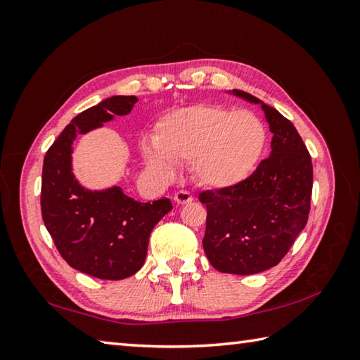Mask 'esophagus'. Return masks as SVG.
I'll use <instances>...</instances> for the list:
<instances>
[{
  "instance_id": "esophagus-1",
  "label": "esophagus",
  "mask_w": 360,
  "mask_h": 360,
  "mask_svg": "<svg viewBox=\"0 0 360 360\" xmlns=\"http://www.w3.org/2000/svg\"><path fill=\"white\" fill-rule=\"evenodd\" d=\"M174 201L178 202V204H188V202H192L193 201V196L190 195L188 192H186V190H179V192H176L174 193Z\"/></svg>"
}]
</instances>
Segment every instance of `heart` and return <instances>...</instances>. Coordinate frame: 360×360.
Masks as SVG:
<instances>
[{"label": "heart", "instance_id": "obj_1", "mask_svg": "<svg viewBox=\"0 0 360 360\" xmlns=\"http://www.w3.org/2000/svg\"><path fill=\"white\" fill-rule=\"evenodd\" d=\"M266 141V128L254 112L198 103L160 117L155 141L142 143V155L167 178L174 174L178 162L192 160L195 178L202 186L229 188L255 170Z\"/></svg>", "mask_w": 360, "mask_h": 360}]
</instances>
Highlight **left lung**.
Listing matches in <instances>:
<instances>
[{
    "label": "left lung",
    "mask_w": 360,
    "mask_h": 360,
    "mask_svg": "<svg viewBox=\"0 0 360 360\" xmlns=\"http://www.w3.org/2000/svg\"><path fill=\"white\" fill-rule=\"evenodd\" d=\"M232 94L262 105L272 151L241 184L200 193L207 207L202 246L217 271L250 275L277 266L307 226L312 162L292 122L249 93Z\"/></svg>",
    "instance_id": "8db88e82"
}]
</instances>
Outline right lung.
Listing matches in <instances>:
<instances>
[{
  "label": "right lung",
  "mask_w": 360,
  "mask_h": 360,
  "mask_svg": "<svg viewBox=\"0 0 360 360\" xmlns=\"http://www.w3.org/2000/svg\"><path fill=\"white\" fill-rule=\"evenodd\" d=\"M136 102V96H112L80 112L51 145L43 162L44 226L68 264L101 280H124L139 271L153 227L173 209L168 198L139 202L117 186L93 192L72 174L77 134L125 116Z\"/></svg>",
  "instance_id": "obj_1"
}]
</instances>
